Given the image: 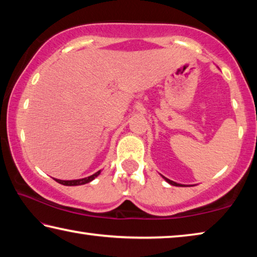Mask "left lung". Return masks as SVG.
<instances>
[{
    "instance_id": "left-lung-1",
    "label": "left lung",
    "mask_w": 257,
    "mask_h": 257,
    "mask_svg": "<svg viewBox=\"0 0 257 257\" xmlns=\"http://www.w3.org/2000/svg\"><path fill=\"white\" fill-rule=\"evenodd\" d=\"M163 178H164V179H165V181H168L169 184L172 185V186H182V185H180V184H177V182L172 181V180H170V179H167V178H165V177H163Z\"/></svg>"
}]
</instances>
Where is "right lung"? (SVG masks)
Here are the masks:
<instances>
[{
  "label": "right lung",
  "mask_w": 257,
  "mask_h": 257,
  "mask_svg": "<svg viewBox=\"0 0 257 257\" xmlns=\"http://www.w3.org/2000/svg\"><path fill=\"white\" fill-rule=\"evenodd\" d=\"M101 171H97L96 173H94V175L87 177V178H82V179H77V180H59V179H55L56 181L59 182L61 185H64V186H79V185H85V184H88L92 180H94L95 178H96Z\"/></svg>",
  "instance_id": "right-lung-1"
}]
</instances>
